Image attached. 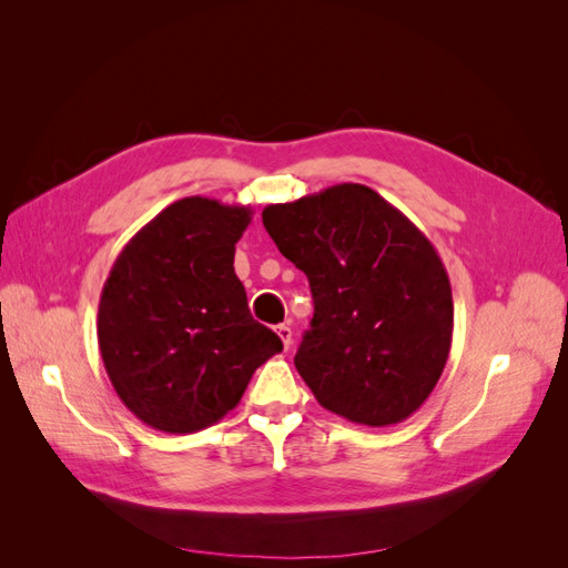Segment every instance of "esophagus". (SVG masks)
Segmentation results:
<instances>
[{
  "label": "esophagus",
  "mask_w": 568,
  "mask_h": 568,
  "mask_svg": "<svg viewBox=\"0 0 568 568\" xmlns=\"http://www.w3.org/2000/svg\"><path fill=\"white\" fill-rule=\"evenodd\" d=\"M274 332H277V336L282 338L284 348H288L291 346V326L288 324H277V326H274Z\"/></svg>",
  "instance_id": "esophagus-1"
}]
</instances>
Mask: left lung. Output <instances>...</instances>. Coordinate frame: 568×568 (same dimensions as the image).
I'll list each match as a JSON object with an SVG mask.
<instances>
[{"instance_id":"1","label":"left lung","mask_w":568,"mask_h":568,"mask_svg":"<svg viewBox=\"0 0 568 568\" xmlns=\"http://www.w3.org/2000/svg\"><path fill=\"white\" fill-rule=\"evenodd\" d=\"M263 225L311 282L315 315L294 363L317 403L365 426L405 422L453 343V288L434 244L353 182L272 203Z\"/></svg>"}]
</instances>
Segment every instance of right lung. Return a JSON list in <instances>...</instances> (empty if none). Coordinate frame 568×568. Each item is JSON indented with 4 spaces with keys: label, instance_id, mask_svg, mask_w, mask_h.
<instances>
[{
    "label": "right lung",
    "instance_id": "obj_1",
    "mask_svg": "<svg viewBox=\"0 0 568 568\" xmlns=\"http://www.w3.org/2000/svg\"><path fill=\"white\" fill-rule=\"evenodd\" d=\"M248 205L186 196L120 251L101 291L97 336L109 379L136 419L194 434L234 409L282 338L248 311L234 244Z\"/></svg>",
    "mask_w": 568,
    "mask_h": 568
}]
</instances>
